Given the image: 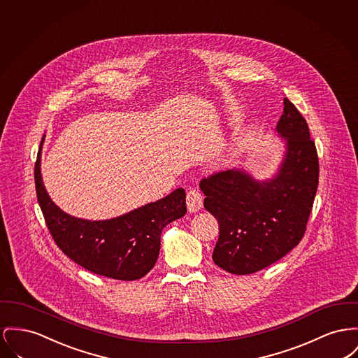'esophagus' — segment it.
<instances>
[{
    "label": "esophagus",
    "mask_w": 358,
    "mask_h": 358,
    "mask_svg": "<svg viewBox=\"0 0 358 358\" xmlns=\"http://www.w3.org/2000/svg\"><path fill=\"white\" fill-rule=\"evenodd\" d=\"M203 194L197 189L188 190L187 193V204L189 212H197L203 208Z\"/></svg>",
    "instance_id": "obj_1"
}]
</instances>
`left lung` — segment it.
I'll use <instances>...</instances> for the list:
<instances>
[{
	"label": "left lung",
	"mask_w": 358,
	"mask_h": 358,
	"mask_svg": "<svg viewBox=\"0 0 358 358\" xmlns=\"http://www.w3.org/2000/svg\"><path fill=\"white\" fill-rule=\"evenodd\" d=\"M275 131L285 139V154L272 178L258 181L245 169H232L200 181L204 207L219 223L212 259L229 273H255L272 265L306 232L319 182L315 143L288 99Z\"/></svg>",
	"instance_id": "obj_1"
}]
</instances>
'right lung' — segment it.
Listing matches in <instances>:
<instances>
[{
    "label": "right lung",
    "instance_id": "right-lung-1",
    "mask_svg": "<svg viewBox=\"0 0 358 358\" xmlns=\"http://www.w3.org/2000/svg\"><path fill=\"white\" fill-rule=\"evenodd\" d=\"M43 136L35 164V185L39 206L52 239L76 264L92 273L115 280H138L154 268L161 234L170 222L187 213L185 190L108 220H86L61 210L50 199L41 173Z\"/></svg>",
    "mask_w": 358,
    "mask_h": 358
}]
</instances>
